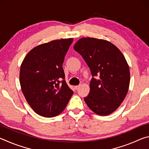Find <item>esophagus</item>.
<instances>
[{
	"instance_id": "obj_1",
	"label": "esophagus",
	"mask_w": 149,
	"mask_h": 149,
	"mask_svg": "<svg viewBox=\"0 0 149 149\" xmlns=\"http://www.w3.org/2000/svg\"><path fill=\"white\" fill-rule=\"evenodd\" d=\"M79 87H80V85H76V86H75V87H74V88H75V90H77L78 89H79Z\"/></svg>"
}]
</instances>
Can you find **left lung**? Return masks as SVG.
<instances>
[{
	"instance_id": "left-lung-1",
	"label": "left lung",
	"mask_w": 149,
	"mask_h": 149,
	"mask_svg": "<svg viewBox=\"0 0 149 149\" xmlns=\"http://www.w3.org/2000/svg\"><path fill=\"white\" fill-rule=\"evenodd\" d=\"M74 49L84 58L93 76L85 102L98 115L110 114L129 89L130 72L124 56L110 42L90 37L80 39Z\"/></svg>"
}]
</instances>
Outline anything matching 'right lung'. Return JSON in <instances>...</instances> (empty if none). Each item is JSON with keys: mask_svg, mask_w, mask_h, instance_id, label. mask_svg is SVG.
<instances>
[{"mask_svg": "<svg viewBox=\"0 0 149 149\" xmlns=\"http://www.w3.org/2000/svg\"><path fill=\"white\" fill-rule=\"evenodd\" d=\"M73 39L54 40L35 47L26 55L20 68L22 93L30 107L41 116L60 114L73 91L68 86L62 68Z\"/></svg>", "mask_w": 149, "mask_h": 149, "instance_id": "obj_1", "label": "right lung"}]
</instances>
